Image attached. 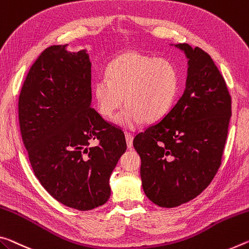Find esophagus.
<instances>
[{
	"mask_svg": "<svg viewBox=\"0 0 249 249\" xmlns=\"http://www.w3.org/2000/svg\"><path fill=\"white\" fill-rule=\"evenodd\" d=\"M125 140H126V144H127V147L129 149L133 148V140L134 137L131 133H125Z\"/></svg>",
	"mask_w": 249,
	"mask_h": 249,
	"instance_id": "1",
	"label": "esophagus"
}]
</instances>
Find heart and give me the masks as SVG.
<instances>
[{"instance_id": "heart-1", "label": "heart", "mask_w": 249, "mask_h": 249, "mask_svg": "<svg viewBox=\"0 0 249 249\" xmlns=\"http://www.w3.org/2000/svg\"><path fill=\"white\" fill-rule=\"evenodd\" d=\"M106 76L94 84L97 110L109 118L125 101L127 106L114 120L125 129H136L144 122L154 123L163 118L178 89V73L171 62L135 52L114 58Z\"/></svg>"}]
</instances>
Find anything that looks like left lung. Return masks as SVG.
<instances>
[{
    "instance_id": "8db88e82",
    "label": "left lung",
    "mask_w": 249,
    "mask_h": 249,
    "mask_svg": "<svg viewBox=\"0 0 249 249\" xmlns=\"http://www.w3.org/2000/svg\"><path fill=\"white\" fill-rule=\"evenodd\" d=\"M175 46L187 58L184 93L160 122L134 139L145 195L172 208L198 196L222 161L231 100L214 61L199 47Z\"/></svg>"
}]
</instances>
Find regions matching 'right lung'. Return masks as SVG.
Listing matches in <instances>:
<instances>
[{
  "label": "right lung",
  "instance_id": "obj_1",
  "mask_svg": "<svg viewBox=\"0 0 249 249\" xmlns=\"http://www.w3.org/2000/svg\"><path fill=\"white\" fill-rule=\"evenodd\" d=\"M68 46L47 47L30 69L18 98L19 128L46 192L65 206L90 211L108 200L126 141L92 108L89 51ZM94 139L97 146L89 145Z\"/></svg>",
  "mask_w": 249,
  "mask_h": 249
}]
</instances>
